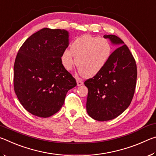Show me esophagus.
<instances>
[{"label": "esophagus", "instance_id": "1", "mask_svg": "<svg viewBox=\"0 0 156 156\" xmlns=\"http://www.w3.org/2000/svg\"><path fill=\"white\" fill-rule=\"evenodd\" d=\"M76 81H77L78 86H80V85H82V84H83V81L80 80V79H79V78H77V80H76Z\"/></svg>", "mask_w": 156, "mask_h": 156}]
</instances>
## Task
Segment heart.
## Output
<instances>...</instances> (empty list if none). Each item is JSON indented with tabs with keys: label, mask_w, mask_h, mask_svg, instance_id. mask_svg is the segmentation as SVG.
<instances>
[{
	"label": "heart",
	"mask_w": 156,
	"mask_h": 156,
	"mask_svg": "<svg viewBox=\"0 0 156 156\" xmlns=\"http://www.w3.org/2000/svg\"><path fill=\"white\" fill-rule=\"evenodd\" d=\"M111 52V45L106 39L85 34L75 39L71 50H65L62 63L66 69L70 70L75 56L76 65L80 74L87 78L93 77L104 67Z\"/></svg>",
	"instance_id": "obj_1"
}]
</instances>
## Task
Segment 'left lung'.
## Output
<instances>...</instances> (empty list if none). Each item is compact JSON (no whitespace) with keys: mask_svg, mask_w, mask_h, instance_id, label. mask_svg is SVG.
<instances>
[{"mask_svg":"<svg viewBox=\"0 0 156 156\" xmlns=\"http://www.w3.org/2000/svg\"><path fill=\"white\" fill-rule=\"evenodd\" d=\"M118 47L100 72L84 82L88 88L87 112L98 121L114 119L127 109L136 86V60L119 37L105 35Z\"/></svg>","mask_w":156,"mask_h":156,"instance_id":"1","label":"left lung"}]
</instances>
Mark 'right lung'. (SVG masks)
I'll list each match as a JSON object with an SVG mask.
<instances>
[{
  "label": "right lung",
  "instance_id": "1",
  "mask_svg": "<svg viewBox=\"0 0 156 156\" xmlns=\"http://www.w3.org/2000/svg\"><path fill=\"white\" fill-rule=\"evenodd\" d=\"M69 46V32L43 28L25 41L14 66V87L18 100L31 114L48 118L64 104L76 79L62 63Z\"/></svg>",
  "mask_w": 156,
  "mask_h": 156
}]
</instances>
